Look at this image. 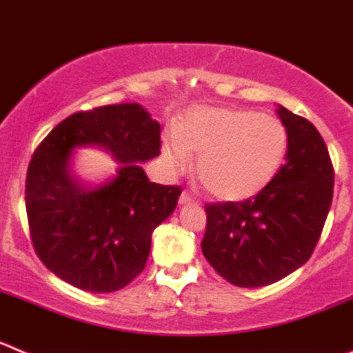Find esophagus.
<instances>
[{
	"label": "esophagus",
	"instance_id": "34e87169",
	"mask_svg": "<svg viewBox=\"0 0 353 353\" xmlns=\"http://www.w3.org/2000/svg\"><path fill=\"white\" fill-rule=\"evenodd\" d=\"M179 203H180V205H187V203H196V198H192V196L189 194V192H187V191H183L182 194H180V198H179Z\"/></svg>",
	"mask_w": 353,
	"mask_h": 353
}]
</instances>
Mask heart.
<instances>
[{"instance_id": "heart-1", "label": "heart", "mask_w": 353, "mask_h": 353, "mask_svg": "<svg viewBox=\"0 0 353 353\" xmlns=\"http://www.w3.org/2000/svg\"><path fill=\"white\" fill-rule=\"evenodd\" d=\"M288 130L277 118L240 108L189 109L176 130L162 139V155L173 171L185 170L189 154L199 155L201 185L224 201L256 196L285 164Z\"/></svg>"}]
</instances>
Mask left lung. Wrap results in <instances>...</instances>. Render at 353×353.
I'll list each match as a JSON object with an SVG mask.
<instances>
[{"label":"left lung","mask_w":353,"mask_h":353,"mask_svg":"<svg viewBox=\"0 0 353 353\" xmlns=\"http://www.w3.org/2000/svg\"><path fill=\"white\" fill-rule=\"evenodd\" d=\"M286 162L276 179L244 201L208 203L201 251L228 283L258 288L279 281L310 260L332 203L334 168L310 120L286 108Z\"/></svg>","instance_id":"1"}]
</instances>
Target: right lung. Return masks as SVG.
I'll return each instance as SVG.
<instances>
[{
	"mask_svg": "<svg viewBox=\"0 0 353 353\" xmlns=\"http://www.w3.org/2000/svg\"><path fill=\"white\" fill-rule=\"evenodd\" d=\"M99 144L122 162L113 181L84 190L68 162L76 145ZM161 154V125L139 104L70 114L37 146L26 174L31 244L52 274L81 290L117 292L139 276L152 232L173 214L182 189L150 182L139 162Z\"/></svg>",
	"mask_w": 353,
	"mask_h": 353,
	"instance_id": "right-lung-1",
	"label": "right lung"
}]
</instances>
